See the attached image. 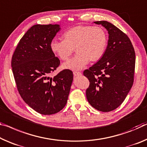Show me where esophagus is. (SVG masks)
<instances>
[{
    "mask_svg": "<svg viewBox=\"0 0 147 147\" xmlns=\"http://www.w3.org/2000/svg\"><path fill=\"white\" fill-rule=\"evenodd\" d=\"M73 74H74V76H76L82 75V73H81L80 72H78V71H74L73 72Z\"/></svg>",
    "mask_w": 147,
    "mask_h": 147,
    "instance_id": "34e87169",
    "label": "esophagus"
}]
</instances>
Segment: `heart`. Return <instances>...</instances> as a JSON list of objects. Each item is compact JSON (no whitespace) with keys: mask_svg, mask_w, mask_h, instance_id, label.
Listing matches in <instances>:
<instances>
[{"mask_svg":"<svg viewBox=\"0 0 147 147\" xmlns=\"http://www.w3.org/2000/svg\"><path fill=\"white\" fill-rule=\"evenodd\" d=\"M63 40L53 39L50 42V50L61 60H67L73 53L76 55L63 65L71 70L82 69L88 61L97 62L105 52L108 36L103 28L92 25H79L65 31Z\"/></svg>","mask_w":147,"mask_h":147,"instance_id":"obj_1","label":"heart"}]
</instances>
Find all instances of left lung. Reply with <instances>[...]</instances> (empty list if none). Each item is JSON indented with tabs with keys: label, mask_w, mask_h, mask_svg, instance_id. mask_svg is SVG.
Wrapping results in <instances>:
<instances>
[{
	"label": "left lung",
	"mask_w": 147,
	"mask_h": 147,
	"mask_svg": "<svg viewBox=\"0 0 147 147\" xmlns=\"http://www.w3.org/2000/svg\"><path fill=\"white\" fill-rule=\"evenodd\" d=\"M109 33L108 45L103 56L84 71L90 86L86 97L94 108L109 112L123 103L134 80L136 53L126 34L107 21L95 22Z\"/></svg>",
	"instance_id": "8db88e82"
}]
</instances>
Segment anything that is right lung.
<instances>
[{"label":"right lung","instance_id":"obj_1","mask_svg":"<svg viewBox=\"0 0 147 147\" xmlns=\"http://www.w3.org/2000/svg\"><path fill=\"white\" fill-rule=\"evenodd\" d=\"M60 29L57 24L33 25L20 39L11 57L19 94L41 115H53L64 108L73 82V72L69 69L51 77L60 61L50 45Z\"/></svg>","mask_w":147,"mask_h":147}]
</instances>
